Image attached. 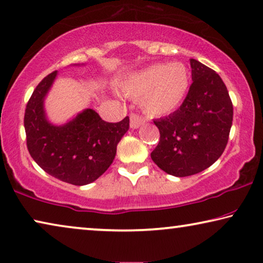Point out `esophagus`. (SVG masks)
I'll use <instances>...</instances> for the list:
<instances>
[{
  "instance_id": "obj_1",
  "label": "esophagus",
  "mask_w": 263,
  "mask_h": 263,
  "mask_svg": "<svg viewBox=\"0 0 263 263\" xmlns=\"http://www.w3.org/2000/svg\"><path fill=\"white\" fill-rule=\"evenodd\" d=\"M144 124V120L142 117L135 115V113H131L130 115V126L131 128H138Z\"/></svg>"
}]
</instances>
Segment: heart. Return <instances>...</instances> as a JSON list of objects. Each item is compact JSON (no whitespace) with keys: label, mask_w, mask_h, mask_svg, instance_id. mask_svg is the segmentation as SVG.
Segmentation results:
<instances>
[{"label":"heart","mask_w":263,"mask_h":263,"mask_svg":"<svg viewBox=\"0 0 263 263\" xmlns=\"http://www.w3.org/2000/svg\"><path fill=\"white\" fill-rule=\"evenodd\" d=\"M189 87L190 73L182 62L151 65L120 84L125 96L140 99L142 108L154 117L167 116L179 108Z\"/></svg>","instance_id":"b5f03b06"}]
</instances>
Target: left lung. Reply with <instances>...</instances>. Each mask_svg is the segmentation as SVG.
Masks as SVG:
<instances>
[{"instance_id": "8db88e82", "label": "left lung", "mask_w": 263, "mask_h": 263, "mask_svg": "<svg viewBox=\"0 0 263 263\" xmlns=\"http://www.w3.org/2000/svg\"><path fill=\"white\" fill-rule=\"evenodd\" d=\"M191 84L177 111L154 123L160 133L151 158L176 177L198 174L216 162L228 143L233 104L221 77L190 59Z\"/></svg>"}]
</instances>
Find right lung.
Segmentation results:
<instances>
[{
    "instance_id": "right-lung-1",
    "label": "right lung",
    "mask_w": 263,
    "mask_h": 263,
    "mask_svg": "<svg viewBox=\"0 0 263 263\" xmlns=\"http://www.w3.org/2000/svg\"><path fill=\"white\" fill-rule=\"evenodd\" d=\"M57 76L58 70L47 76L27 104V147L47 174L73 185H86L97 181L111 165L117 145L130 127V119L125 117L119 123H107L94 109L85 108L64 124L52 123L47 117L45 99Z\"/></svg>"
}]
</instances>
